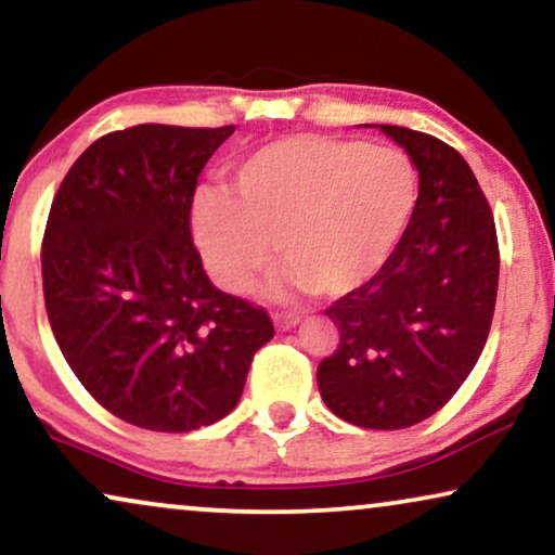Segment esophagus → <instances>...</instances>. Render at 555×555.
<instances>
[{"instance_id":"1","label":"esophagus","mask_w":555,"mask_h":555,"mask_svg":"<svg viewBox=\"0 0 555 555\" xmlns=\"http://www.w3.org/2000/svg\"><path fill=\"white\" fill-rule=\"evenodd\" d=\"M272 321H275L280 331H287L300 323V313H295V310H275V313H272Z\"/></svg>"}]
</instances>
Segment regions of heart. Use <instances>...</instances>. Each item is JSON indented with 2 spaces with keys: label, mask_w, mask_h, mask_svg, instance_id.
Listing matches in <instances>:
<instances>
[{
  "label": "heart",
  "mask_w": 555,
  "mask_h": 555,
  "mask_svg": "<svg viewBox=\"0 0 555 555\" xmlns=\"http://www.w3.org/2000/svg\"><path fill=\"white\" fill-rule=\"evenodd\" d=\"M416 204L420 169L404 151L291 135L237 166L234 196L202 194L192 232L209 275L224 291H247L278 242L295 283L336 298L384 268Z\"/></svg>",
  "instance_id": "1"
}]
</instances>
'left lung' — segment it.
<instances>
[{
	"label": "left lung",
	"mask_w": 555,
	"mask_h": 555,
	"mask_svg": "<svg viewBox=\"0 0 555 555\" xmlns=\"http://www.w3.org/2000/svg\"><path fill=\"white\" fill-rule=\"evenodd\" d=\"M378 128L420 169V204L384 268L325 308L340 338L318 363V389L356 427L406 429L439 412L480 359L500 249L465 158L429 133Z\"/></svg>",
	"instance_id": "1"
}]
</instances>
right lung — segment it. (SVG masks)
Wrapping results in <instances>:
<instances>
[{"instance_id": "right-lung-1", "label": "right lung", "mask_w": 555, "mask_h": 555, "mask_svg": "<svg viewBox=\"0 0 555 555\" xmlns=\"http://www.w3.org/2000/svg\"><path fill=\"white\" fill-rule=\"evenodd\" d=\"M234 126L141 124L82 151L42 237L44 308L67 366L103 409L151 431L227 416L268 310L217 291L192 240L196 179Z\"/></svg>"}]
</instances>
